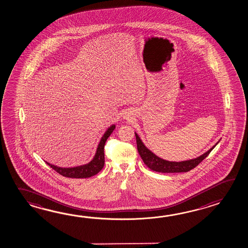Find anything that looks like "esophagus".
Returning <instances> with one entry per match:
<instances>
[{
  "label": "esophagus",
  "mask_w": 248,
  "mask_h": 248,
  "mask_svg": "<svg viewBox=\"0 0 248 248\" xmlns=\"http://www.w3.org/2000/svg\"><path fill=\"white\" fill-rule=\"evenodd\" d=\"M131 116H132V114H131L130 112H124V113L123 114V118L129 120V119L131 118Z\"/></svg>",
  "instance_id": "esophagus-1"
}]
</instances>
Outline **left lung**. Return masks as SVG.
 <instances>
[{"label":"left lung","mask_w":248,"mask_h":248,"mask_svg":"<svg viewBox=\"0 0 248 248\" xmlns=\"http://www.w3.org/2000/svg\"><path fill=\"white\" fill-rule=\"evenodd\" d=\"M136 136L137 148L140 155L142 158L144 163L152 170L162 173H177V172H187L197 166L200 162L208 155V154L212 151L213 148L217 145V143L211 147L208 151L203 154L202 155L197 157L195 159L183 161V162H170L163 160L162 158L157 156L154 153H152L146 146L143 144L140 138L135 132Z\"/></svg>","instance_id":"obj_1"}]
</instances>
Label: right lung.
<instances>
[{"instance_id":"add662e5","label":"right lung","mask_w":248,"mask_h":248,"mask_svg":"<svg viewBox=\"0 0 248 248\" xmlns=\"http://www.w3.org/2000/svg\"><path fill=\"white\" fill-rule=\"evenodd\" d=\"M116 125L112 124L111 126L108 127L104 135L101 139V141L97 147L95 155L93 158L91 162L73 168H62L57 167L56 165L50 164L46 162L53 170H55L57 173H59L62 176L66 177H71V178H86L91 177L97 173L101 171L102 168L104 166L105 157H104V146L106 143L108 138L110 136L112 132L115 130Z\"/></svg>"}]
</instances>
